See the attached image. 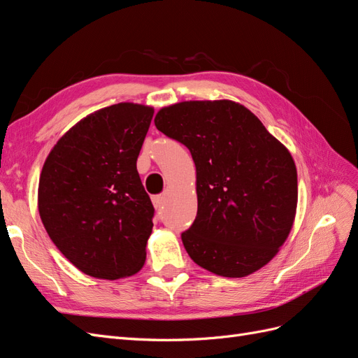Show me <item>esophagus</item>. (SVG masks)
I'll return each mask as SVG.
<instances>
[{
	"instance_id": "1",
	"label": "esophagus",
	"mask_w": 358,
	"mask_h": 358,
	"mask_svg": "<svg viewBox=\"0 0 358 358\" xmlns=\"http://www.w3.org/2000/svg\"><path fill=\"white\" fill-rule=\"evenodd\" d=\"M164 201H166V197H164V196H155V197H152L154 208H155L157 210L162 209V206H164Z\"/></svg>"
}]
</instances>
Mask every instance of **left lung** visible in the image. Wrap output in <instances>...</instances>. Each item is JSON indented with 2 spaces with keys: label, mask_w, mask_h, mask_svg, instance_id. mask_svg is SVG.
I'll return each mask as SVG.
<instances>
[{
  "label": "left lung",
  "mask_w": 358,
  "mask_h": 358,
  "mask_svg": "<svg viewBox=\"0 0 358 358\" xmlns=\"http://www.w3.org/2000/svg\"><path fill=\"white\" fill-rule=\"evenodd\" d=\"M155 127L185 145L196 164L197 216L182 233L192 262L224 278L266 266L296 218L297 170L289 150L231 100L162 107Z\"/></svg>",
  "instance_id": "1"
}]
</instances>
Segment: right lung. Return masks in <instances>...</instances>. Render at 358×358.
Here are the masks:
<instances>
[{
  "label": "right lung",
  "instance_id": "obj_1",
  "mask_svg": "<svg viewBox=\"0 0 358 358\" xmlns=\"http://www.w3.org/2000/svg\"><path fill=\"white\" fill-rule=\"evenodd\" d=\"M152 116L134 103L96 110L58 140L41 169V222L85 275L115 280L145 264L154 206L136 164Z\"/></svg>",
  "mask_w": 358,
  "mask_h": 358
}]
</instances>
